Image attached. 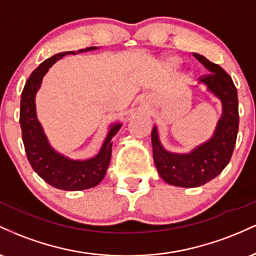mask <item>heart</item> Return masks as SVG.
Returning a JSON list of instances; mask_svg holds the SVG:
<instances>
[{"label": "heart", "mask_w": 256, "mask_h": 256, "mask_svg": "<svg viewBox=\"0 0 256 256\" xmlns=\"http://www.w3.org/2000/svg\"><path fill=\"white\" fill-rule=\"evenodd\" d=\"M170 64H171L172 66H173V64H177L178 60H177V58H170Z\"/></svg>", "instance_id": "heart-1"}]
</instances>
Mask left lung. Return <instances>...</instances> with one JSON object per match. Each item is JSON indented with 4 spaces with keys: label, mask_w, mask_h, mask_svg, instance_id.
Wrapping results in <instances>:
<instances>
[{
    "label": "left lung",
    "mask_w": 256,
    "mask_h": 256,
    "mask_svg": "<svg viewBox=\"0 0 256 256\" xmlns=\"http://www.w3.org/2000/svg\"><path fill=\"white\" fill-rule=\"evenodd\" d=\"M192 55L210 72L200 77V83L222 101V114L212 138L188 154L167 152L158 140L156 126L152 128V156L158 174L166 183L182 188L201 186L222 173L231 160L240 122L237 90L230 76L202 55Z\"/></svg>",
    "instance_id": "left-lung-1"
}]
</instances>
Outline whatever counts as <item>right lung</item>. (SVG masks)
Segmentation results:
<instances>
[{
    "mask_svg": "<svg viewBox=\"0 0 256 256\" xmlns=\"http://www.w3.org/2000/svg\"><path fill=\"white\" fill-rule=\"evenodd\" d=\"M98 49L96 46L79 50L89 52ZM67 54L74 52H64L46 58L31 73L26 82L20 100V126L26 156L34 172L52 186L66 192H77L96 186L101 183L107 172L112 156V138L120 130L122 124L110 125V130L96 156L88 160H71L55 152L49 144L42 125L36 116L34 98L42 84V79L48 70Z\"/></svg>",
    "mask_w": 256,
    "mask_h": 256,
    "instance_id": "right-lung-1",
    "label": "right lung"
}]
</instances>
